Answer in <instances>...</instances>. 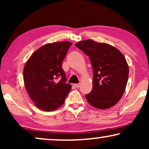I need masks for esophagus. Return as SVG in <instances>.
<instances>
[{"mask_svg": "<svg viewBox=\"0 0 149 149\" xmlns=\"http://www.w3.org/2000/svg\"><path fill=\"white\" fill-rule=\"evenodd\" d=\"M74 86L76 87V88H79L80 87V84H74Z\"/></svg>", "mask_w": 149, "mask_h": 149, "instance_id": "obj_1", "label": "esophagus"}]
</instances>
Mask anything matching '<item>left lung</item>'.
Wrapping results in <instances>:
<instances>
[{"instance_id":"obj_1","label":"left lung","mask_w":149,"mask_h":149,"mask_svg":"<svg viewBox=\"0 0 149 149\" xmlns=\"http://www.w3.org/2000/svg\"><path fill=\"white\" fill-rule=\"evenodd\" d=\"M75 46L89 58L93 70V88L85 95L89 104L108 109L121 98L127 85L129 67L125 57L111 45L87 39Z\"/></svg>"}]
</instances>
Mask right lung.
<instances>
[{"instance_id": "add662e5", "label": "right lung", "mask_w": 149, "mask_h": 149, "mask_svg": "<svg viewBox=\"0 0 149 149\" xmlns=\"http://www.w3.org/2000/svg\"><path fill=\"white\" fill-rule=\"evenodd\" d=\"M70 42L48 43L40 47L28 59L24 68L26 91L34 105L42 111H52L61 107L70 92L71 85L62 64Z\"/></svg>"}]
</instances>
